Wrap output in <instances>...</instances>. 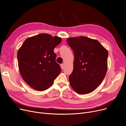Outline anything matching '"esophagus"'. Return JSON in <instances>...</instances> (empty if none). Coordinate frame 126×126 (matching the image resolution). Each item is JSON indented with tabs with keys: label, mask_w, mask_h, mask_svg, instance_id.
Listing matches in <instances>:
<instances>
[{
	"label": "esophagus",
	"mask_w": 126,
	"mask_h": 126,
	"mask_svg": "<svg viewBox=\"0 0 126 126\" xmlns=\"http://www.w3.org/2000/svg\"><path fill=\"white\" fill-rule=\"evenodd\" d=\"M61 67L62 69L64 68V64H61Z\"/></svg>",
	"instance_id": "esophagus-1"
}]
</instances>
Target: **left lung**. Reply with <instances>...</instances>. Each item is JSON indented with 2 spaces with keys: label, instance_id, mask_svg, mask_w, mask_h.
<instances>
[{
  "label": "left lung",
  "instance_id": "left-lung-1",
  "mask_svg": "<svg viewBox=\"0 0 126 126\" xmlns=\"http://www.w3.org/2000/svg\"><path fill=\"white\" fill-rule=\"evenodd\" d=\"M67 42L75 56L70 84L79 94H89L101 84L106 74L108 51L96 40L85 36L69 38Z\"/></svg>",
  "mask_w": 126,
  "mask_h": 126
}]
</instances>
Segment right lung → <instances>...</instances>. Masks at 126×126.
Returning a JSON list of instances; mask_svg holds the SVG:
<instances>
[{"label":"right lung","instance_id":"add662e5","mask_svg":"<svg viewBox=\"0 0 126 126\" xmlns=\"http://www.w3.org/2000/svg\"><path fill=\"white\" fill-rule=\"evenodd\" d=\"M62 39L48 34L26 39L18 51L20 73L32 88L43 91L50 87L61 69L56 62L54 48Z\"/></svg>","mask_w":126,"mask_h":126}]
</instances>
